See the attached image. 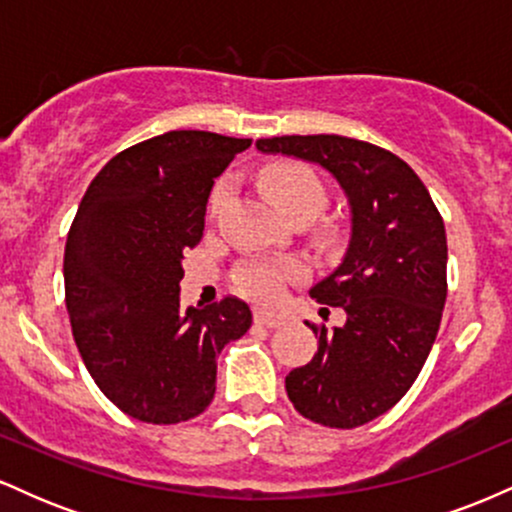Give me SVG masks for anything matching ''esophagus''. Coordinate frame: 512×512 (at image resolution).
I'll return each instance as SVG.
<instances>
[{
	"instance_id": "1",
	"label": "esophagus",
	"mask_w": 512,
	"mask_h": 512,
	"mask_svg": "<svg viewBox=\"0 0 512 512\" xmlns=\"http://www.w3.org/2000/svg\"><path fill=\"white\" fill-rule=\"evenodd\" d=\"M255 322H257V325L269 327V330H272V327H281V325H284L286 320H284V315L272 313V310L257 308V310H255Z\"/></svg>"
}]
</instances>
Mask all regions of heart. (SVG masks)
Wrapping results in <instances>:
<instances>
[{
    "label": "heart",
    "mask_w": 512,
    "mask_h": 512,
    "mask_svg": "<svg viewBox=\"0 0 512 512\" xmlns=\"http://www.w3.org/2000/svg\"><path fill=\"white\" fill-rule=\"evenodd\" d=\"M262 187L269 199L284 211L286 216L308 214L315 216L325 207L327 192L320 178L310 168L296 163H276L262 170ZM231 192V180H219L211 190L209 211H219ZM305 267L298 260H276V257H260V260L245 262L238 269L236 284L245 296L255 301H276L284 289L293 281H301Z\"/></svg>",
    "instance_id": "b5f03b06"
}]
</instances>
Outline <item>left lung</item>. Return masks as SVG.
Here are the masks:
<instances>
[{
	"label": "left lung",
	"mask_w": 512,
	"mask_h": 512,
	"mask_svg": "<svg viewBox=\"0 0 512 512\" xmlns=\"http://www.w3.org/2000/svg\"><path fill=\"white\" fill-rule=\"evenodd\" d=\"M264 154L320 163L351 207V240L342 264L310 289L317 303L346 313L317 337L313 361L286 375L298 414L330 428L378 419L419 378L448 296V240L426 185L402 158L339 134L260 139Z\"/></svg>",
	"instance_id": "8db88e82"
}]
</instances>
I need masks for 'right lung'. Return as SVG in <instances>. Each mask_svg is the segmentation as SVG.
I'll return each mask as SVG.
<instances>
[{
    "label": "right lung",
    "instance_id": "add662e5",
    "mask_svg": "<svg viewBox=\"0 0 512 512\" xmlns=\"http://www.w3.org/2000/svg\"><path fill=\"white\" fill-rule=\"evenodd\" d=\"M252 139L175 129L105 163L64 248V301L76 349L101 392L144 424H180L209 407L216 358L252 325L226 296L180 310L182 252L202 240L214 178Z\"/></svg>",
    "mask_w": 512,
    "mask_h": 512
}]
</instances>
